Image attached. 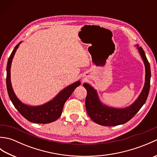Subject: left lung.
Masks as SVG:
<instances>
[{
	"instance_id": "left-lung-1",
	"label": "left lung",
	"mask_w": 157,
	"mask_h": 157,
	"mask_svg": "<svg viewBox=\"0 0 157 157\" xmlns=\"http://www.w3.org/2000/svg\"><path fill=\"white\" fill-rule=\"evenodd\" d=\"M137 46L140 55H141L144 63L146 75L144 88L140 94L133 104L124 109L110 107L103 105L101 102L97 92L94 88L87 83L83 84L87 90V96L86 98V111L92 121L97 124L104 126H115L125 123L139 111L147 99L151 86V67L144 50L142 47H138V45Z\"/></svg>"
}]
</instances>
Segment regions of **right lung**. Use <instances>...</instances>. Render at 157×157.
Segmentation results:
<instances>
[{
	"label": "right lung",
	"mask_w": 157,
	"mask_h": 157,
	"mask_svg": "<svg viewBox=\"0 0 157 157\" xmlns=\"http://www.w3.org/2000/svg\"><path fill=\"white\" fill-rule=\"evenodd\" d=\"M21 42H19L13 49L6 65V82L9 98L20 114L28 121L36 123H49L55 121L61 115L63 106L67 100L71 96L74 90L80 85L81 83L78 81L69 85L60 92L51 101L42 105L32 106L23 104L19 101L13 92L11 82V66L12 60Z\"/></svg>",
	"instance_id": "add662e5"
}]
</instances>
